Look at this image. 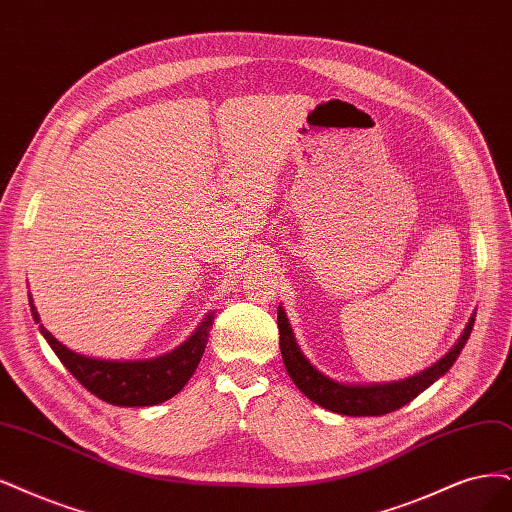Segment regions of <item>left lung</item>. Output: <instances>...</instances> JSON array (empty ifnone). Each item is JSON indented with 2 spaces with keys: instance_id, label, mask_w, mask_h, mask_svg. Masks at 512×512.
<instances>
[{
  "instance_id": "1",
  "label": "left lung",
  "mask_w": 512,
  "mask_h": 512,
  "mask_svg": "<svg viewBox=\"0 0 512 512\" xmlns=\"http://www.w3.org/2000/svg\"><path fill=\"white\" fill-rule=\"evenodd\" d=\"M472 325H475V314L470 316L462 337L458 339V344L453 346L441 361H437L418 375H411L407 380L388 382V384H344V382L331 380V377L325 373H320L308 361L295 342V335L291 331L285 310H282V306H278L280 354L293 384L304 392L312 403L325 407L333 413L354 415V418H361V415H384V413L401 409L403 405L413 401L415 396L437 382L439 377L445 375L449 367L456 363V358L460 356L462 348L468 342Z\"/></svg>"
}]
</instances>
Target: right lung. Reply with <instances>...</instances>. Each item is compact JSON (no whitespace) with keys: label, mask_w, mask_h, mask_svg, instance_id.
Masks as SVG:
<instances>
[{"label":"right lung","mask_w":512,"mask_h":512,"mask_svg":"<svg viewBox=\"0 0 512 512\" xmlns=\"http://www.w3.org/2000/svg\"><path fill=\"white\" fill-rule=\"evenodd\" d=\"M29 304L33 320L40 323L31 295ZM213 320L215 314L208 312L200 327L179 348L147 361H105V358L84 356L61 344L44 325H40V333L65 369L101 401L118 407H149L173 399L189 382L204 354Z\"/></svg>","instance_id":"obj_1"}]
</instances>
